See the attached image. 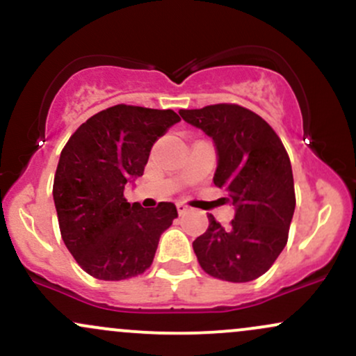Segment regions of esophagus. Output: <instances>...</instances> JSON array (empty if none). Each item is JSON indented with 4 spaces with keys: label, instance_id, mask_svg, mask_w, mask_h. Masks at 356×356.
<instances>
[{
    "label": "esophagus",
    "instance_id": "obj_1",
    "mask_svg": "<svg viewBox=\"0 0 356 356\" xmlns=\"http://www.w3.org/2000/svg\"><path fill=\"white\" fill-rule=\"evenodd\" d=\"M187 211H189V206H187V204L177 202V212H179V214H184V212H187Z\"/></svg>",
    "mask_w": 356,
    "mask_h": 356
}]
</instances>
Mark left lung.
Wrapping results in <instances>:
<instances>
[{"instance_id":"1","label":"left lung","mask_w":356,"mask_h":356,"mask_svg":"<svg viewBox=\"0 0 356 356\" xmlns=\"http://www.w3.org/2000/svg\"><path fill=\"white\" fill-rule=\"evenodd\" d=\"M187 124L214 142V184L227 192L236 214L222 227L209 214V227L192 243L207 275L248 283L268 271L288 241L295 212V182L283 142L257 113L234 104L181 110Z\"/></svg>"}]
</instances>
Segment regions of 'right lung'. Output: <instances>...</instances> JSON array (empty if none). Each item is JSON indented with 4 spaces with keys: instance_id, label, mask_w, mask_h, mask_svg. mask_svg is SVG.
<instances>
[{
    "instance_id": "1",
    "label": "right lung",
    "mask_w": 356,
    "mask_h": 356,
    "mask_svg": "<svg viewBox=\"0 0 356 356\" xmlns=\"http://www.w3.org/2000/svg\"><path fill=\"white\" fill-rule=\"evenodd\" d=\"M177 122L174 110L120 104L90 117L61 150L53 182L60 232L90 276L120 281L152 264L177 209L172 202L130 206L124 191L144 174L155 140Z\"/></svg>"
}]
</instances>
